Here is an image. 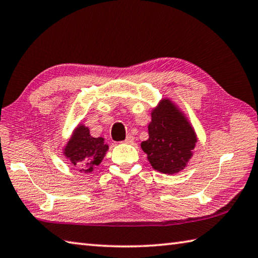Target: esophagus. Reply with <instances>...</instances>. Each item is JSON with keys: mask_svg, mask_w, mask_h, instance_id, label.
Listing matches in <instances>:
<instances>
[{"mask_svg": "<svg viewBox=\"0 0 258 258\" xmlns=\"http://www.w3.org/2000/svg\"><path fill=\"white\" fill-rule=\"evenodd\" d=\"M123 143H125V144H133L134 143V137L132 136V135H128V136H126V138L123 141Z\"/></svg>", "mask_w": 258, "mask_h": 258, "instance_id": "esophagus-1", "label": "esophagus"}]
</instances>
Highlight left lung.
Instances as JSON below:
<instances>
[{
  "mask_svg": "<svg viewBox=\"0 0 258 258\" xmlns=\"http://www.w3.org/2000/svg\"><path fill=\"white\" fill-rule=\"evenodd\" d=\"M148 135L142 148L153 168L168 174L184 169L197 138L190 123L169 99H162L159 107L153 110Z\"/></svg>",
  "mask_w": 258,
  "mask_h": 258,
  "instance_id": "1",
  "label": "left lung"
}]
</instances>
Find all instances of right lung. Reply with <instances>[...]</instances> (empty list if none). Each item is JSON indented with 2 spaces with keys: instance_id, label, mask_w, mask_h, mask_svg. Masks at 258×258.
<instances>
[{
  "instance_id": "right-lung-1",
  "label": "right lung",
  "mask_w": 258,
  "mask_h": 258,
  "mask_svg": "<svg viewBox=\"0 0 258 258\" xmlns=\"http://www.w3.org/2000/svg\"><path fill=\"white\" fill-rule=\"evenodd\" d=\"M107 150L104 138H94L90 136L88 128L78 125L67 144L64 155L72 164L80 168V171L92 172L95 166L101 163Z\"/></svg>"
}]
</instances>
